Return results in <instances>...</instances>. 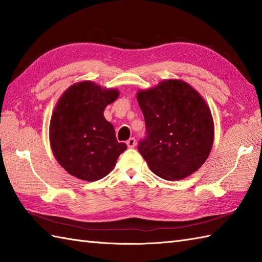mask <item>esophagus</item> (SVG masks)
Here are the masks:
<instances>
[{
  "instance_id": "1",
  "label": "esophagus",
  "mask_w": 262,
  "mask_h": 262,
  "mask_svg": "<svg viewBox=\"0 0 262 262\" xmlns=\"http://www.w3.org/2000/svg\"><path fill=\"white\" fill-rule=\"evenodd\" d=\"M126 144H127L128 147L133 148V147L136 146V140H135L134 137H132V138H129V140H128V141L126 142Z\"/></svg>"
}]
</instances>
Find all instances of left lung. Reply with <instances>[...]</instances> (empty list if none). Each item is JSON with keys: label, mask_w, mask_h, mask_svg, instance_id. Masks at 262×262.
Wrapping results in <instances>:
<instances>
[{"label": "left lung", "mask_w": 262, "mask_h": 262, "mask_svg": "<svg viewBox=\"0 0 262 262\" xmlns=\"http://www.w3.org/2000/svg\"><path fill=\"white\" fill-rule=\"evenodd\" d=\"M146 136L138 151L153 173L174 181L197 171L214 142V121L203 97L181 80L138 91Z\"/></svg>", "instance_id": "1"}]
</instances>
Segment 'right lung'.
I'll return each mask as SVG.
<instances>
[{"instance_id":"add662e5","label":"right lung","mask_w":262,"mask_h":262,"mask_svg":"<svg viewBox=\"0 0 262 262\" xmlns=\"http://www.w3.org/2000/svg\"><path fill=\"white\" fill-rule=\"evenodd\" d=\"M116 89L91 81L75 83L59 98L49 125V141L57 162L71 176L85 181L102 179L127 148L103 116L118 98Z\"/></svg>"}]
</instances>
